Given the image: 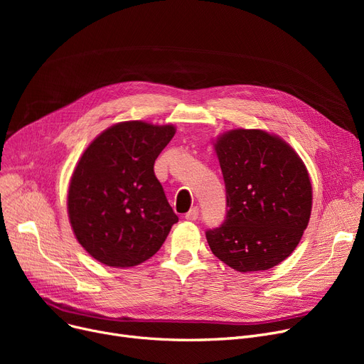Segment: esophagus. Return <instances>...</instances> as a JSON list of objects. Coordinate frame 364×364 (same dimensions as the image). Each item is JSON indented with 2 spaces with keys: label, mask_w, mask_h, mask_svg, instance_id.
Listing matches in <instances>:
<instances>
[{
  "label": "esophagus",
  "mask_w": 364,
  "mask_h": 364,
  "mask_svg": "<svg viewBox=\"0 0 364 364\" xmlns=\"http://www.w3.org/2000/svg\"><path fill=\"white\" fill-rule=\"evenodd\" d=\"M198 217H199V208H192L190 209V211L186 214V220H188V221H195V220H198Z\"/></svg>",
  "instance_id": "1"
}]
</instances>
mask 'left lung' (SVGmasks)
Returning <instances> with one entry per match:
<instances>
[{"mask_svg":"<svg viewBox=\"0 0 364 364\" xmlns=\"http://www.w3.org/2000/svg\"><path fill=\"white\" fill-rule=\"evenodd\" d=\"M225 184L224 223L206 230L232 269L269 270L288 258L309 225L311 183L294 149L261 129H233L215 143Z\"/></svg>","mask_w":364,"mask_h":364,"instance_id":"obj_1","label":"left lung"}]
</instances>
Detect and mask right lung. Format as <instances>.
Masks as SVG:
<instances>
[{"label": "right lung", "mask_w": 364, "mask_h": 364, "mask_svg": "<svg viewBox=\"0 0 364 364\" xmlns=\"http://www.w3.org/2000/svg\"><path fill=\"white\" fill-rule=\"evenodd\" d=\"M172 125L141 121L107 128L84 151L69 184L68 211L84 250L117 269L155 255L178 217L155 176Z\"/></svg>", "instance_id": "obj_1"}]
</instances>
